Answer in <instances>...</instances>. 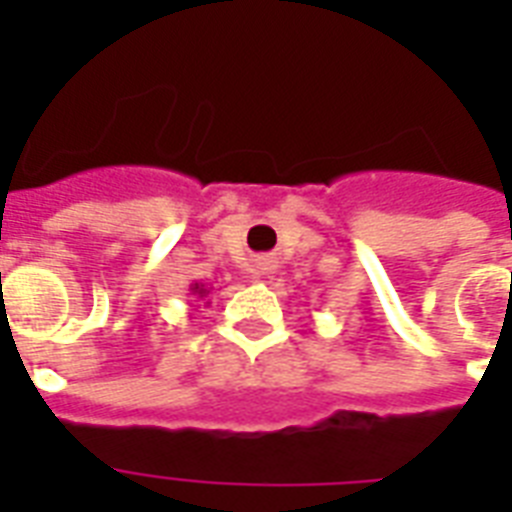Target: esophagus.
<instances>
[{"instance_id":"obj_1","label":"esophagus","mask_w":512,"mask_h":512,"mask_svg":"<svg viewBox=\"0 0 512 512\" xmlns=\"http://www.w3.org/2000/svg\"><path fill=\"white\" fill-rule=\"evenodd\" d=\"M273 268H276V265H273L271 257H263V260L257 263V273H263V276H265V273H271Z\"/></svg>"}]
</instances>
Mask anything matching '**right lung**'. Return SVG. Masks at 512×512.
Here are the masks:
<instances>
[{
	"label": "right lung",
	"instance_id": "add662e5",
	"mask_svg": "<svg viewBox=\"0 0 512 512\" xmlns=\"http://www.w3.org/2000/svg\"><path fill=\"white\" fill-rule=\"evenodd\" d=\"M209 289H212V287H204L201 281H196V284H191V295H196V297H201V300H204V297L209 295Z\"/></svg>",
	"mask_w": 512,
	"mask_h": 512
}]
</instances>
